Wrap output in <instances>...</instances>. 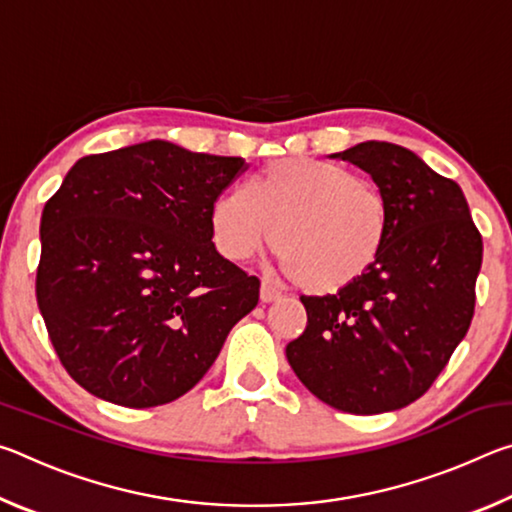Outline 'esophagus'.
I'll return each mask as SVG.
<instances>
[{
  "mask_svg": "<svg viewBox=\"0 0 512 512\" xmlns=\"http://www.w3.org/2000/svg\"><path fill=\"white\" fill-rule=\"evenodd\" d=\"M280 296L282 293L277 291L273 284H268V282H262V287H259V300L264 302V305H268V302H275V300H280Z\"/></svg>",
  "mask_w": 512,
  "mask_h": 512,
  "instance_id": "34e87169",
  "label": "esophagus"
}]
</instances>
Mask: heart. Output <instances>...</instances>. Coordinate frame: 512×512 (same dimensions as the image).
I'll return each instance as SVG.
<instances>
[{"instance_id":"b5f03b06","label":"heart","mask_w":512,"mask_h":512,"mask_svg":"<svg viewBox=\"0 0 512 512\" xmlns=\"http://www.w3.org/2000/svg\"><path fill=\"white\" fill-rule=\"evenodd\" d=\"M210 230L230 262H246L271 239L300 289L336 293L361 280L384 253L391 205L348 167L282 158L216 198Z\"/></svg>"}]
</instances>
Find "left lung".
Segmentation results:
<instances>
[{
    "label": "left lung",
    "instance_id": "obj_1",
    "mask_svg": "<svg viewBox=\"0 0 512 512\" xmlns=\"http://www.w3.org/2000/svg\"><path fill=\"white\" fill-rule=\"evenodd\" d=\"M334 158L370 173L391 205V232L361 280L300 298L307 327L287 359L334 409L395 411L429 391L470 329L483 241L461 187L413 151L370 140Z\"/></svg>",
    "mask_w": 512,
    "mask_h": 512
}]
</instances>
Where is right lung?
I'll return each instance as SVG.
<instances>
[{"mask_svg": "<svg viewBox=\"0 0 512 512\" xmlns=\"http://www.w3.org/2000/svg\"><path fill=\"white\" fill-rule=\"evenodd\" d=\"M246 160L164 140L85 155L40 221L36 298L76 384L149 409L178 400L255 309L259 280L212 244L210 210Z\"/></svg>", "mask_w": 512, "mask_h": 512, "instance_id": "right-lung-1", "label": "right lung"}]
</instances>
